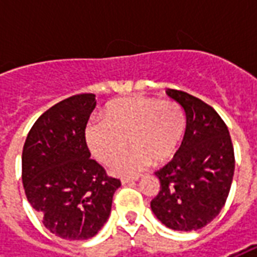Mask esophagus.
Returning a JSON list of instances; mask_svg holds the SVG:
<instances>
[{
  "mask_svg": "<svg viewBox=\"0 0 257 257\" xmlns=\"http://www.w3.org/2000/svg\"><path fill=\"white\" fill-rule=\"evenodd\" d=\"M136 180H139V176H136V178H123V179H121L122 184L134 183V182H136Z\"/></svg>",
  "mask_w": 257,
  "mask_h": 257,
  "instance_id": "esophagus-1",
  "label": "esophagus"
}]
</instances>
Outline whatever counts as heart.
Instances as JSON below:
<instances>
[{"mask_svg": "<svg viewBox=\"0 0 257 257\" xmlns=\"http://www.w3.org/2000/svg\"><path fill=\"white\" fill-rule=\"evenodd\" d=\"M186 131V114L176 101L129 96L112 101L104 118H93L85 131L92 156L110 165L127 147L134 149L112 165V172L131 176L150 161H167L180 145Z\"/></svg>", "mask_w": 257, "mask_h": 257, "instance_id": "b5f03b06", "label": "heart"}]
</instances>
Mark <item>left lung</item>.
I'll list each match as a JSON object with an SVG mask.
<instances>
[{
	"label": "left lung",
	"instance_id": "obj_1",
	"mask_svg": "<svg viewBox=\"0 0 257 257\" xmlns=\"http://www.w3.org/2000/svg\"><path fill=\"white\" fill-rule=\"evenodd\" d=\"M186 112V132L172 161L157 171L160 193L151 210L176 231L205 227L226 204L234 176V147L220 115L198 97L168 89Z\"/></svg>",
	"mask_w": 257,
	"mask_h": 257
}]
</instances>
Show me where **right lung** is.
<instances>
[{
  "label": "right lung",
  "mask_w": 257,
  "mask_h": 257,
  "mask_svg": "<svg viewBox=\"0 0 257 257\" xmlns=\"http://www.w3.org/2000/svg\"><path fill=\"white\" fill-rule=\"evenodd\" d=\"M95 107L93 93L59 101L33 125L22 154L27 201L49 231L68 241L95 237L121 186L90 160L85 128Z\"/></svg>",
  "instance_id": "add662e5"
}]
</instances>
